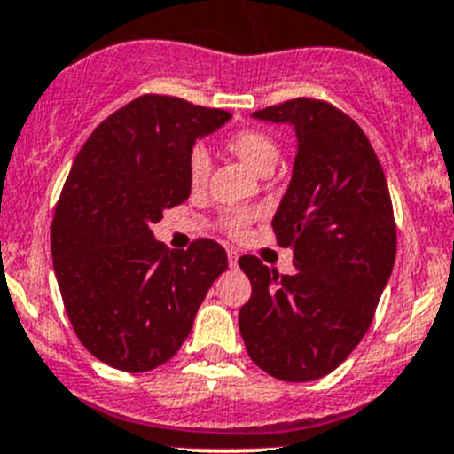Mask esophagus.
Masks as SVG:
<instances>
[{
	"label": "esophagus",
	"mask_w": 454,
	"mask_h": 454,
	"mask_svg": "<svg viewBox=\"0 0 454 454\" xmlns=\"http://www.w3.org/2000/svg\"><path fill=\"white\" fill-rule=\"evenodd\" d=\"M237 259H239V254H237V250H228V263H231V268H235L237 265Z\"/></svg>",
	"instance_id": "1"
}]
</instances>
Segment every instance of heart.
<instances>
[{"instance_id":"b5f03b06","label":"heart","mask_w":454,"mask_h":454,"mask_svg":"<svg viewBox=\"0 0 454 454\" xmlns=\"http://www.w3.org/2000/svg\"><path fill=\"white\" fill-rule=\"evenodd\" d=\"M223 146L231 151L235 158H239L241 162L248 164L250 168L261 176H268L274 168L278 160V145L277 140L270 134L261 129H239L232 131L226 140H223ZM210 176V160L208 153L204 149H193L189 155V182L193 186V191L204 189L206 182H208ZM254 210L250 208H228L222 213V226L228 235L239 237L246 228L253 223Z\"/></svg>"}]
</instances>
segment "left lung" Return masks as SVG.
Returning a JSON list of instances; mask_svg holds the SVG:
<instances>
[{"label": "left lung", "mask_w": 454, "mask_h": 454, "mask_svg": "<svg viewBox=\"0 0 454 454\" xmlns=\"http://www.w3.org/2000/svg\"><path fill=\"white\" fill-rule=\"evenodd\" d=\"M253 116L290 122L299 138L272 219L278 246L294 250L296 272L241 256L253 294L239 309V332L256 367L309 382L345 363L373 320L397 248L391 193L369 138L336 105L303 96Z\"/></svg>", "instance_id": "1"}]
</instances>
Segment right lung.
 Masks as SVG:
<instances>
[{"instance_id": "add662e5", "label": "right lung", "mask_w": 454, "mask_h": 454, "mask_svg": "<svg viewBox=\"0 0 454 454\" xmlns=\"http://www.w3.org/2000/svg\"><path fill=\"white\" fill-rule=\"evenodd\" d=\"M231 118L167 94H142L81 146L52 219V263L74 333L100 363L142 373L171 360L226 250L195 239L173 250L151 223L191 195L195 140Z\"/></svg>"}]
</instances>
